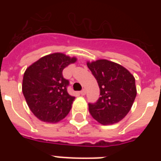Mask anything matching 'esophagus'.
Segmentation results:
<instances>
[{"mask_svg": "<svg viewBox=\"0 0 161 161\" xmlns=\"http://www.w3.org/2000/svg\"><path fill=\"white\" fill-rule=\"evenodd\" d=\"M80 93H81V95H85V94H86V90H85V89H83V90H82V91H81V92H80Z\"/></svg>", "mask_w": 161, "mask_h": 161, "instance_id": "34e87169", "label": "esophagus"}]
</instances>
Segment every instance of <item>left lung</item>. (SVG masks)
Returning <instances> with one entry per match:
<instances>
[{
  "label": "left lung",
  "instance_id": "1",
  "mask_svg": "<svg viewBox=\"0 0 161 161\" xmlns=\"http://www.w3.org/2000/svg\"><path fill=\"white\" fill-rule=\"evenodd\" d=\"M100 89V97L88 103L92 117L103 125L119 122L130 112L137 91L134 76L123 66L106 59L87 63Z\"/></svg>",
  "mask_w": 161,
  "mask_h": 161
}]
</instances>
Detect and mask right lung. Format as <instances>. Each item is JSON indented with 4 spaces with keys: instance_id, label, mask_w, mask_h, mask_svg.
I'll use <instances>...</instances> for the list:
<instances>
[{
    "instance_id": "obj_1",
    "label": "right lung",
    "mask_w": 161,
    "mask_h": 161,
    "mask_svg": "<svg viewBox=\"0 0 161 161\" xmlns=\"http://www.w3.org/2000/svg\"><path fill=\"white\" fill-rule=\"evenodd\" d=\"M77 61L60 53L44 56L29 66L22 80V93L29 108L43 122L57 123L68 114L75 97L67 91L69 81L63 70Z\"/></svg>"
}]
</instances>
